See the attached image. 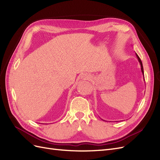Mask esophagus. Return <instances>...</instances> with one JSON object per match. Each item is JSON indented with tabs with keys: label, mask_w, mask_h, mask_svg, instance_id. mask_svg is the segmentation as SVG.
I'll use <instances>...</instances> for the list:
<instances>
[{
	"label": "esophagus",
	"mask_w": 160,
	"mask_h": 160,
	"mask_svg": "<svg viewBox=\"0 0 160 160\" xmlns=\"http://www.w3.org/2000/svg\"><path fill=\"white\" fill-rule=\"evenodd\" d=\"M82 78H83V79H85V80H89V79H91V76L90 75L85 73V74H83V75H82Z\"/></svg>",
	"instance_id": "34e87169"
}]
</instances>
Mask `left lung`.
I'll return each mask as SVG.
<instances>
[{
    "instance_id": "1",
    "label": "left lung",
    "mask_w": 160,
    "mask_h": 160,
    "mask_svg": "<svg viewBox=\"0 0 160 160\" xmlns=\"http://www.w3.org/2000/svg\"><path fill=\"white\" fill-rule=\"evenodd\" d=\"M135 55H136V57H137V59H138V61H139V62L140 65H141V70H142V74H143V77H144V75H143V74H144V72H143V65H142V62L141 59H140V58L139 57V56L138 55L137 53H135ZM144 81H145V79H144Z\"/></svg>"
}]
</instances>
